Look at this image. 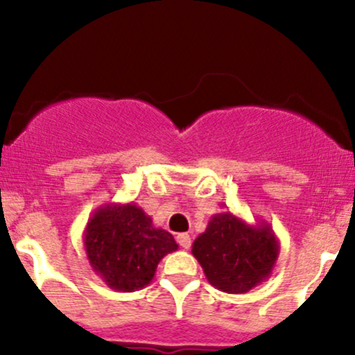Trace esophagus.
<instances>
[{
	"instance_id": "1",
	"label": "esophagus",
	"mask_w": 355,
	"mask_h": 355,
	"mask_svg": "<svg viewBox=\"0 0 355 355\" xmlns=\"http://www.w3.org/2000/svg\"><path fill=\"white\" fill-rule=\"evenodd\" d=\"M177 242L180 243L182 248H190L191 245V239L189 234H178L177 235Z\"/></svg>"
}]
</instances>
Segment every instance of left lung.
I'll use <instances>...</instances> for the list:
<instances>
[{
    "label": "left lung",
    "mask_w": 355,
    "mask_h": 355,
    "mask_svg": "<svg viewBox=\"0 0 355 355\" xmlns=\"http://www.w3.org/2000/svg\"><path fill=\"white\" fill-rule=\"evenodd\" d=\"M279 252V239L267 222L250 225L232 211L215 214L191 245L209 284L227 294H247L266 282Z\"/></svg>",
    "instance_id": "obj_1"
}]
</instances>
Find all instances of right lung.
I'll use <instances>...</instances> for the list:
<instances>
[{
	"label": "right lung",
	"instance_id": "add662e5",
	"mask_svg": "<svg viewBox=\"0 0 355 355\" xmlns=\"http://www.w3.org/2000/svg\"><path fill=\"white\" fill-rule=\"evenodd\" d=\"M93 272L110 288L135 292L152 282L158 262L178 248L135 203H107L93 211L83 234Z\"/></svg>",
	"mask_w": 355,
	"mask_h": 355
}]
</instances>
